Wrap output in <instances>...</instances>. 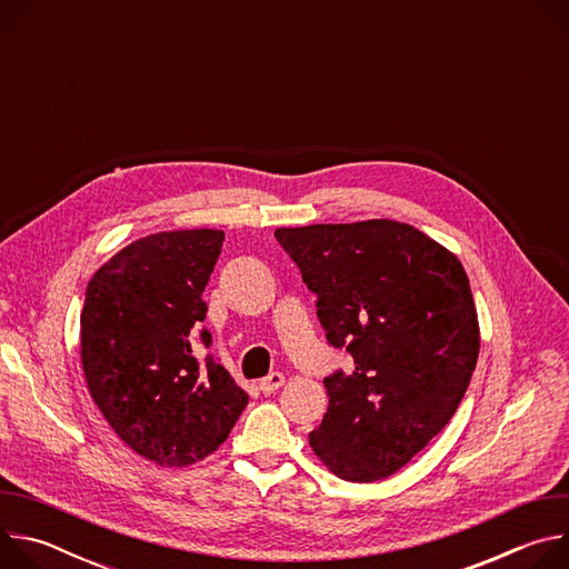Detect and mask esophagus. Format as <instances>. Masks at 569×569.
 <instances>
[{
  "label": "esophagus",
  "instance_id": "esophagus-1",
  "mask_svg": "<svg viewBox=\"0 0 569 569\" xmlns=\"http://www.w3.org/2000/svg\"><path fill=\"white\" fill-rule=\"evenodd\" d=\"M286 382V378H283V373H279V371H272L270 376H266L261 382H259V389L268 396V393H274L281 385Z\"/></svg>",
  "mask_w": 569,
  "mask_h": 569
}]
</instances>
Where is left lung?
<instances>
[{
    "label": "left lung",
    "mask_w": 569,
    "mask_h": 569,
    "mask_svg": "<svg viewBox=\"0 0 569 569\" xmlns=\"http://www.w3.org/2000/svg\"><path fill=\"white\" fill-rule=\"evenodd\" d=\"M279 246L317 295L329 345L351 371L323 378L329 410L308 435L347 481L393 475L457 412L479 353L468 277L455 254L412 224L283 227Z\"/></svg>",
    "instance_id": "left-lung-1"
}]
</instances>
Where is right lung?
I'll use <instances>...</instances> for the list:
<instances>
[{
	"instance_id": "obj_1",
	"label": "right lung",
	"mask_w": 569,
	"mask_h": 569,
	"mask_svg": "<svg viewBox=\"0 0 569 569\" xmlns=\"http://www.w3.org/2000/svg\"><path fill=\"white\" fill-rule=\"evenodd\" d=\"M218 229L134 240L90 281L80 312V360L110 428L159 466H189L231 432L248 393L207 353L204 286L220 257Z\"/></svg>"
}]
</instances>
